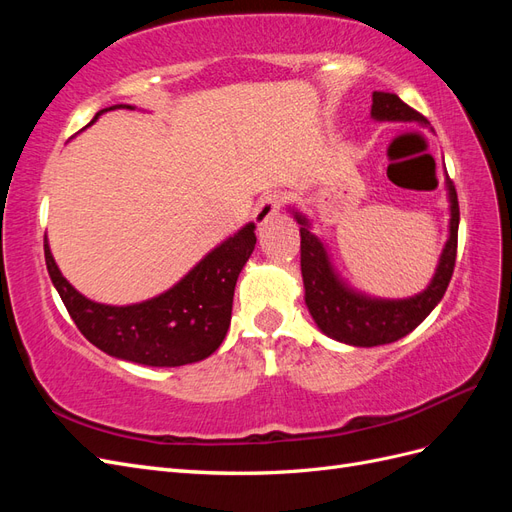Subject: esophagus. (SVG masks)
I'll use <instances>...</instances> for the list:
<instances>
[{"mask_svg": "<svg viewBox=\"0 0 512 512\" xmlns=\"http://www.w3.org/2000/svg\"><path fill=\"white\" fill-rule=\"evenodd\" d=\"M282 209V196L280 194H267L258 200L254 220L258 226H267Z\"/></svg>", "mask_w": 512, "mask_h": 512, "instance_id": "1", "label": "esophagus"}]
</instances>
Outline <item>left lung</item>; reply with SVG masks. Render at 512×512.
<instances>
[{
  "label": "left lung",
  "instance_id": "left-lung-1",
  "mask_svg": "<svg viewBox=\"0 0 512 512\" xmlns=\"http://www.w3.org/2000/svg\"><path fill=\"white\" fill-rule=\"evenodd\" d=\"M371 119L376 121H416L429 128V121L416 113L399 96L389 91H374L371 96ZM431 130V128H429ZM448 194V239L436 265L429 286L408 299H382L371 297L352 288L337 273L331 254L322 239L312 232V222L297 209H290L294 220L301 226V275L305 288V305L312 314L316 327L335 342L348 346L371 348L397 342L412 333L436 307L451 282L457 256V230H459V203L453 181L444 179Z\"/></svg>",
  "mask_w": 512,
  "mask_h": 512
}]
</instances>
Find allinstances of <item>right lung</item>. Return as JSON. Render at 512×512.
I'll return each instance as SVG.
<instances>
[{"instance_id":"obj_1","label":"right lung","mask_w":512,"mask_h":512,"mask_svg":"<svg viewBox=\"0 0 512 512\" xmlns=\"http://www.w3.org/2000/svg\"><path fill=\"white\" fill-rule=\"evenodd\" d=\"M115 108L132 111L136 106L102 108L94 121ZM254 230V222L245 224L200 258L173 288L132 305L87 299L61 275L49 239H44V260L70 318L96 348L138 365L179 367L207 359L224 342L239 273L256 245Z\"/></svg>"}]
</instances>
